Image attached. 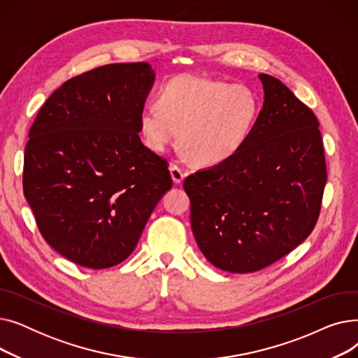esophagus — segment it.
<instances>
[{
    "mask_svg": "<svg viewBox=\"0 0 358 358\" xmlns=\"http://www.w3.org/2000/svg\"><path fill=\"white\" fill-rule=\"evenodd\" d=\"M169 173H171V177H173V181L176 182V184H180V182H182V180H184V177H185V173L182 171V169L180 168V166H177V165H171L169 166Z\"/></svg>",
    "mask_w": 358,
    "mask_h": 358,
    "instance_id": "1",
    "label": "esophagus"
}]
</instances>
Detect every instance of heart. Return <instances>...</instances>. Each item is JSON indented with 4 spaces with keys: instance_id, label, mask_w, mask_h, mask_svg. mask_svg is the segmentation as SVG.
<instances>
[{
    "instance_id": "heart-1",
    "label": "heart",
    "mask_w": 358,
    "mask_h": 358,
    "mask_svg": "<svg viewBox=\"0 0 358 358\" xmlns=\"http://www.w3.org/2000/svg\"><path fill=\"white\" fill-rule=\"evenodd\" d=\"M259 113L255 94L245 85L203 75L181 73L169 80L159 103H148L139 116L145 143L162 152L178 139L199 165L232 158L247 142Z\"/></svg>"
}]
</instances>
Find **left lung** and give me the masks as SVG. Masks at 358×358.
Masks as SVG:
<instances>
[{
  "label": "left lung",
  "instance_id": "8db88e82",
  "mask_svg": "<svg viewBox=\"0 0 358 358\" xmlns=\"http://www.w3.org/2000/svg\"><path fill=\"white\" fill-rule=\"evenodd\" d=\"M258 78L264 103L247 142L182 184L200 251L215 267L239 274L271 266L310 235L327 184L313 111L280 80Z\"/></svg>",
  "mask_w": 358,
  "mask_h": 358
}]
</instances>
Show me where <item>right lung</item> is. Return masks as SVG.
<instances>
[{
	"mask_svg": "<svg viewBox=\"0 0 358 358\" xmlns=\"http://www.w3.org/2000/svg\"><path fill=\"white\" fill-rule=\"evenodd\" d=\"M154 81L146 62L91 69L56 90L30 127L24 197L45 241L75 264H120L173 187L168 162L139 138Z\"/></svg>",
	"mask_w": 358,
	"mask_h": 358,
	"instance_id": "1",
	"label": "right lung"
}]
</instances>
